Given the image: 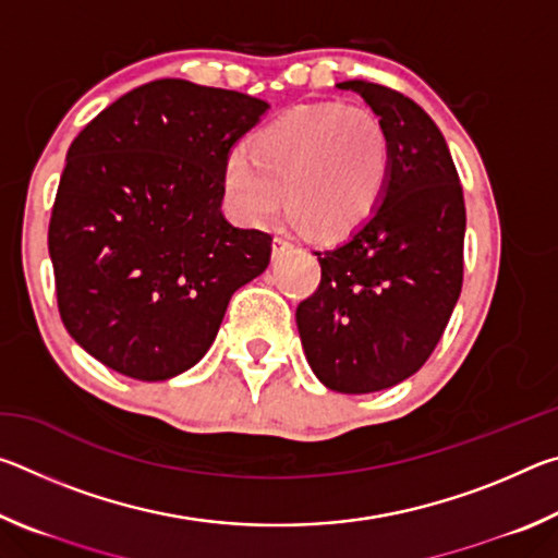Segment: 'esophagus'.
Returning <instances> with one entry per match:
<instances>
[{
    "label": "esophagus",
    "mask_w": 558,
    "mask_h": 558,
    "mask_svg": "<svg viewBox=\"0 0 558 558\" xmlns=\"http://www.w3.org/2000/svg\"><path fill=\"white\" fill-rule=\"evenodd\" d=\"M290 248H292V243L286 239V235H276V239H272V256H276V258H280L282 253L290 251Z\"/></svg>",
    "instance_id": "1"
}]
</instances>
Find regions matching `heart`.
<instances>
[{
    "mask_svg": "<svg viewBox=\"0 0 558 558\" xmlns=\"http://www.w3.org/2000/svg\"><path fill=\"white\" fill-rule=\"evenodd\" d=\"M391 145L381 120L339 102L295 108L263 128L223 165L229 209L245 223L288 209L315 235L354 231L376 211L389 184Z\"/></svg>",
    "mask_w": 558,
    "mask_h": 558,
    "instance_id": "b5f03b06",
    "label": "heart"
}]
</instances>
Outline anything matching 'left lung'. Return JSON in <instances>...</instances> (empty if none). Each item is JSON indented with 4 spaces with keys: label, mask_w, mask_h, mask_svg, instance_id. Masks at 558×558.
<instances>
[{
    "label": "left lung",
    "mask_w": 558,
    "mask_h": 558,
    "mask_svg": "<svg viewBox=\"0 0 558 558\" xmlns=\"http://www.w3.org/2000/svg\"><path fill=\"white\" fill-rule=\"evenodd\" d=\"M337 88L366 100L389 135L381 204L335 248L315 251L317 290L298 305L307 362L327 389H389L428 362L462 288L465 199L450 149L426 110L379 83Z\"/></svg>",
    "instance_id": "1"
}]
</instances>
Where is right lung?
Returning <instances> with one entry per match:
<instances>
[{"instance_id": "1", "label": "right lung", "mask_w": 558, "mask_h": 558, "mask_svg": "<svg viewBox=\"0 0 558 558\" xmlns=\"http://www.w3.org/2000/svg\"><path fill=\"white\" fill-rule=\"evenodd\" d=\"M268 102L182 78L98 112L65 155L49 223L56 302L90 356L140 381L199 362L272 235L221 211L223 165Z\"/></svg>"}]
</instances>
